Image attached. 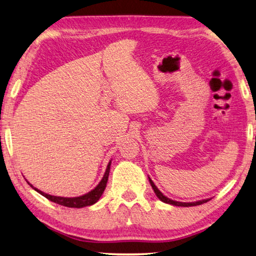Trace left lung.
Masks as SVG:
<instances>
[{
    "label": "left lung",
    "instance_id": "obj_1",
    "mask_svg": "<svg viewBox=\"0 0 256 256\" xmlns=\"http://www.w3.org/2000/svg\"><path fill=\"white\" fill-rule=\"evenodd\" d=\"M149 182H150V185L152 187L154 192H155L156 196L158 197L159 200H160L162 202H164V203H167V204H172V205H175V206H184V207H188V206H197V205H202L206 203V202H208L210 200H198V202H195V203H182V202H176V200H170L167 198V197L165 195L162 194V192L158 190V188L156 187V185L154 184V182L149 178Z\"/></svg>",
    "mask_w": 256,
    "mask_h": 256
}]
</instances>
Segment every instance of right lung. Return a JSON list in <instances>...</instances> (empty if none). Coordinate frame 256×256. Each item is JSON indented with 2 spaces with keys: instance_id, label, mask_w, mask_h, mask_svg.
Wrapping results in <instances>:
<instances>
[{
  "instance_id": "add662e5",
  "label": "right lung",
  "mask_w": 256,
  "mask_h": 256,
  "mask_svg": "<svg viewBox=\"0 0 256 256\" xmlns=\"http://www.w3.org/2000/svg\"><path fill=\"white\" fill-rule=\"evenodd\" d=\"M108 164V167L107 170H106V172L104 175V178L101 180V182L98 184V186L92 190L91 192H89L88 194L82 195V196H79V197H59V196H52L49 194H46V192H43L41 190H36V187H33L30 182H28V185H30L33 190H36L38 192H40L42 196H44L46 198H48L49 200L53 202V203H56L59 205L62 206H66V207H72V208H81V207H86V206H90L94 203H97L99 200V198L102 195V192L104 190L106 186H107V182H108V176H109V172H110V165L112 164Z\"/></svg>"
}]
</instances>
